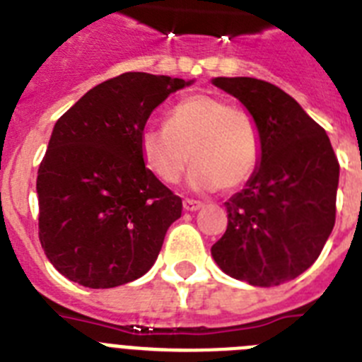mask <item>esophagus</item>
<instances>
[{
    "mask_svg": "<svg viewBox=\"0 0 362 362\" xmlns=\"http://www.w3.org/2000/svg\"><path fill=\"white\" fill-rule=\"evenodd\" d=\"M183 209L187 210V212H197L199 209H203V203H201V201H194V199H185Z\"/></svg>",
    "mask_w": 362,
    "mask_h": 362,
    "instance_id": "obj_1",
    "label": "esophagus"
}]
</instances>
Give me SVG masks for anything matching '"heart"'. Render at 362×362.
Wrapping results in <instances>:
<instances>
[{
    "instance_id": "1",
    "label": "heart",
    "mask_w": 362,
    "mask_h": 362,
    "mask_svg": "<svg viewBox=\"0 0 362 362\" xmlns=\"http://www.w3.org/2000/svg\"><path fill=\"white\" fill-rule=\"evenodd\" d=\"M139 152L163 183H177L192 158L188 185L194 190H233L257 168L261 132L248 110L199 92L168 110L166 127H146L139 136Z\"/></svg>"
}]
</instances>
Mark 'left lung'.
I'll return each instance as SVG.
<instances>
[{
	"label": "left lung",
	"mask_w": 362,
	"mask_h": 362,
	"mask_svg": "<svg viewBox=\"0 0 362 362\" xmlns=\"http://www.w3.org/2000/svg\"><path fill=\"white\" fill-rule=\"evenodd\" d=\"M254 116L261 159L225 203L228 226L212 246L217 267L252 286H277L308 270L335 223L339 163L325 130L292 95L255 78H214Z\"/></svg>",
	"instance_id": "left-lung-1"
}]
</instances>
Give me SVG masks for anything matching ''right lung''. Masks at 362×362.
Masks as SVG:
<instances>
[{
	"label": "right lung",
	"instance_id": "obj_1",
	"mask_svg": "<svg viewBox=\"0 0 362 362\" xmlns=\"http://www.w3.org/2000/svg\"><path fill=\"white\" fill-rule=\"evenodd\" d=\"M192 83L121 74L90 88L54 124L37 170L40 241L66 279L114 288L156 263L183 203L146 168L139 136L153 108Z\"/></svg>",
	"mask_w": 362,
	"mask_h": 362
}]
</instances>
